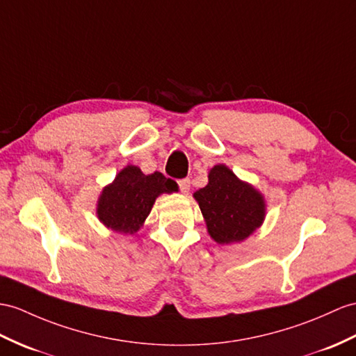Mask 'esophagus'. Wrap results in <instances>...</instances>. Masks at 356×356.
I'll return each instance as SVG.
<instances>
[{"mask_svg":"<svg viewBox=\"0 0 356 356\" xmlns=\"http://www.w3.org/2000/svg\"><path fill=\"white\" fill-rule=\"evenodd\" d=\"M178 186H179L181 192H183V193H188V190H190V179H188V178L179 179V181H178Z\"/></svg>","mask_w":356,"mask_h":356,"instance_id":"1","label":"esophagus"}]
</instances>
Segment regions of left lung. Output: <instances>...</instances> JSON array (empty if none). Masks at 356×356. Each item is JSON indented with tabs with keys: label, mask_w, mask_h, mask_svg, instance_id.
Instances as JSON below:
<instances>
[{
	"label": "left lung",
	"mask_w": 356,
	"mask_h": 356,
	"mask_svg": "<svg viewBox=\"0 0 356 356\" xmlns=\"http://www.w3.org/2000/svg\"><path fill=\"white\" fill-rule=\"evenodd\" d=\"M210 237L219 245L246 240L263 225L264 196L234 172L218 164L208 173V184L193 193Z\"/></svg>",
	"instance_id": "1"
}]
</instances>
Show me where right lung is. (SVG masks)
<instances>
[{"label": "right lung", "instance_id": "right-lung-1", "mask_svg": "<svg viewBox=\"0 0 356 356\" xmlns=\"http://www.w3.org/2000/svg\"><path fill=\"white\" fill-rule=\"evenodd\" d=\"M172 192H177L175 181L160 172L145 175L137 166L129 164L111 184L102 188L97 207L98 219L113 231L134 234L149 216L155 199Z\"/></svg>", "mask_w": 356, "mask_h": 356}]
</instances>
